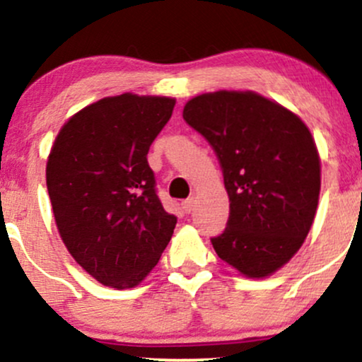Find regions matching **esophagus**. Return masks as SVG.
Masks as SVG:
<instances>
[{
  "mask_svg": "<svg viewBox=\"0 0 362 362\" xmlns=\"http://www.w3.org/2000/svg\"><path fill=\"white\" fill-rule=\"evenodd\" d=\"M181 206H182V210L186 211V214H191V211H193V208H194V199L193 198L185 199V202L181 203Z\"/></svg>",
  "mask_w": 362,
  "mask_h": 362,
  "instance_id": "34e87169",
  "label": "esophagus"
}]
</instances>
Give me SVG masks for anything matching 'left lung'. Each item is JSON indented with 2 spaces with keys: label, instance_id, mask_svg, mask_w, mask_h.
Instances as JSON below:
<instances>
[{
  "label": "left lung",
  "instance_id": "8db88e82",
  "mask_svg": "<svg viewBox=\"0 0 362 362\" xmlns=\"http://www.w3.org/2000/svg\"><path fill=\"white\" fill-rule=\"evenodd\" d=\"M182 118L214 147L230 199L215 252L242 276L267 278L286 264L312 228L320 156L303 120L254 91L191 98Z\"/></svg>",
  "mask_w": 362,
  "mask_h": 362
}]
</instances>
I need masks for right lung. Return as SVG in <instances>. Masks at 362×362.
<instances>
[{
    "mask_svg": "<svg viewBox=\"0 0 362 362\" xmlns=\"http://www.w3.org/2000/svg\"><path fill=\"white\" fill-rule=\"evenodd\" d=\"M174 98L123 93L62 125L47 159V189L61 239L105 286H137L159 262L177 218L164 210L147 152Z\"/></svg>",
    "mask_w": 362,
    "mask_h": 362,
    "instance_id": "1",
    "label": "right lung"
}]
</instances>
